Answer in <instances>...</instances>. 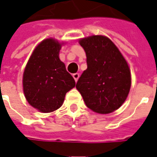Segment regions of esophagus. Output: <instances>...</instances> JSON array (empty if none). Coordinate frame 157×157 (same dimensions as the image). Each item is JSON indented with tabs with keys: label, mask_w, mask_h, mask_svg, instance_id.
<instances>
[{
	"label": "esophagus",
	"mask_w": 157,
	"mask_h": 157,
	"mask_svg": "<svg viewBox=\"0 0 157 157\" xmlns=\"http://www.w3.org/2000/svg\"><path fill=\"white\" fill-rule=\"evenodd\" d=\"M80 77V74L79 73H75V74H73V78L75 79V82H77V80L79 79Z\"/></svg>",
	"instance_id": "1"
}]
</instances>
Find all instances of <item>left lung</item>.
I'll use <instances>...</instances> for the list:
<instances>
[{"label": "left lung", "mask_w": 157, "mask_h": 157, "mask_svg": "<svg viewBox=\"0 0 157 157\" xmlns=\"http://www.w3.org/2000/svg\"><path fill=\"white\" fill-rule=\"evenodd\" d=\"M86 55L87 69L75 87L87 108L98 113L118 109L127 98L131 75L127 62L115 44L105 36L80 40Z\"/></svg>", "instance_id": "8db88e82"}]
</instances>
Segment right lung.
<instances>
[{
	"label": "right lung",
	"mask_w": 157,
	"mask_h": 157,
	"mask_svg": "<svg viewBox=\"0 0 157 157\" xmlns=\"http://www.w3.org/2000/svg\"><path fill=\"white\" fill-rule=\"evenodd\" d=\"M61 44L53 39L39 44L29 59L22 85L27 101L42 113L60 108L66 92L75 86L65 64L59 58Z\"/></svg>",
	"instance_id": "right-lung-1"
}]
</instances>
